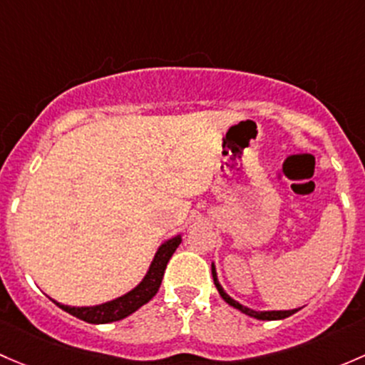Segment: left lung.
Returning <instances> with one entry per match:
<instances>
[{
	"label": "left lung",
	"mask_w": 365,
	"mask_h": 365,
	"mask_svg": "<svg viewBox=\"0 0 365 365\" xmlns=\"http://www.w3.org/2000/svg\"><path fill=\"white\" fill-rule=\"evenodd\" d=\"M212 279H214V284H216L217 292H220L221 299H223L225 302L230 304L232 307H235V309H239L240 313L247 314V317L257 318V320H267V322H270V320H284V318L292 317V314L297 313V311L300 309V307H299V309H287V311H255V309H251V307L242 306V304L237 302V300H235V299H232V297L228 295L227 292L223 290V287H221L220 281H217L216 267H214V264H212Z\"/></svg>",
	"instance_id": "8db88e82"
}]
</instances>
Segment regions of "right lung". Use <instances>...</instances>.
I'll list each match as a JSON object with an SVG mask.
<instances>
[{
	"label": "right lung",
	"mask_w": 365,
	"mask_h": 365,
	"mask_svg": "<svg viewBox=\"0 0 365 365\" xmlns=\"http://www.w3.org/2000/svg\"><path fill=\"white\" fill-rule=\"evenodd\" d=\"M182 235H175V237L167 239L165 242H161V246L158 247L155 258H153L151 265H149L148 272L142 277L140 283L135 288H131L130 292H126L125 295L115 297V299L107 300V302L96 304V306H66V304L58 302V300L52 299V302L58 304L63 311L70 313L71 317L78 318V320H84L88 323H110V322H119L123 318L130 317L135 311L140 309L144 304H148L153 297L156 295V292L160 290L161 279H163L165 269H167L168 260L174 255V251L178 250V246L181 244Z\"/></svg>",
	"instance_id": "right-lung-1"
}]
</instances>
